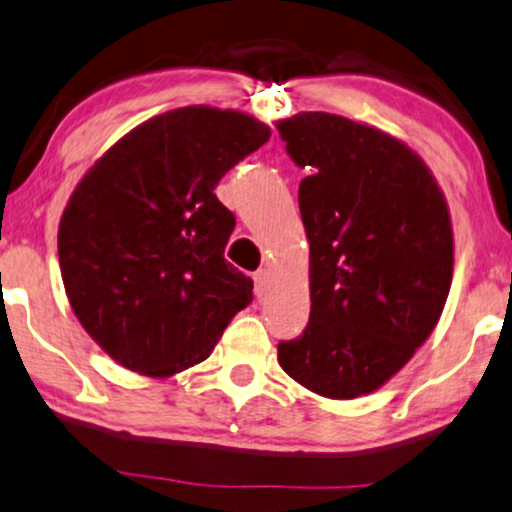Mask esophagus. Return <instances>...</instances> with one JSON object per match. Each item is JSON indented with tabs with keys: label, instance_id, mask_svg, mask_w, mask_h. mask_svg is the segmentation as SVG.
I'll use <instances>...</instances> for the list:
<instances>
[{
	"label": "esophagus",
	"instance_id": "34e87169",
	"mask_svg": "<svg viewBox=\"0 0 512 512\" xmlns=\"http://www.w3.org/2000/svg\"><path fill=\"white\" fill-rule=\"evenodd\" d=\"M254 285H256V292L258 294H266L270 285H273V277H270V273L266 268H261L258 273H254Z\"/></svg>",
	"mask_w": 512,
	"mask_h": 512
}]
</instances>
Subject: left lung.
Segmentation results:
<instances>
[{
	"label": "left lung",
	"instance_id": "obj_1",
	"mask_svg": "<svg viewBox=\"0 0 512 512\" xmlns=\"http://www.w3.org/2000/svg\"><path fill=\"white\" fill-rule=\"evenodd\" d=\"M277 130L308 170L299 211L311 244V315L277 361L315 394L356 399L399 372L444 311L449 208L430 168L387 132L323 111Z\"/></svg>",
	"mask_w": 512,
	"mask_h": 512
}]
</instances>
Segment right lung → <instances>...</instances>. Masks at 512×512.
Returning a JSON list of instances; mask_svg holds the SVG:
<instances>
[{"label": "right lung", "mask_w": 512, "mask_h": 512, "mask_svg": "<svg viewBox=\"0 0 512 512\" xmlns=\"http://www.w3.org/2000/svg\"><path fill=\"white\" fill-rule=\"evenodd\" d=\"M268 137L246 113L185 106L125 135L75 187L59 225L63 285L125 368H192L251 301L254 282L223 256L235 213L213 189Z\"/></svg>", "instance_id": "obj_1"}]
</instances>
